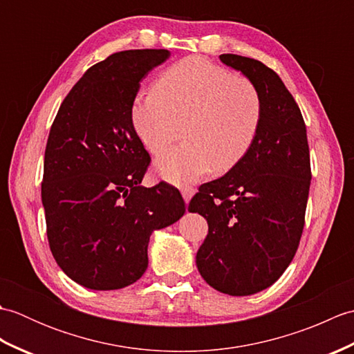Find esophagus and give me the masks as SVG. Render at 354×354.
I'll use <instances>...</instances> for the list:
<instances>
[{"label":"esophagus","instance_id":"obj_1","mask_svg":"<svg viewBox=\"0 0 354 354\" xmlns=\"http://www.w3.org/2000/svg\"><path fill=\"white\" fill-rule=\"evenodd\" d=\"M181 193H183V198H184V201L187 202V204H189L190 199L194 196V193H196V190H194L193 187H183V189H181Z\"/></svg>","mask_w":354,"mask_h":354}]
</instances>
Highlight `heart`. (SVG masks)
Masks as SVG:
<instances>
[{"mask_svg": "<svg viewBox=\"0 0 354 354\" xmlns=\"http://www.w3.org/2000/svg\"><path fill=\"white\" fill-rule=\"evenodd\" d=\"M132 124L149 152H164L155 170L165 181L196 183L213 170L228 171L252 146L261 100L250 80L202 57H185L165 70L155 91L133 99Z\"/></svg>", "mask_w": 354, "mask_h": 354, "instance_id": "b5f03b06", "label": "heart"}]
</instances>
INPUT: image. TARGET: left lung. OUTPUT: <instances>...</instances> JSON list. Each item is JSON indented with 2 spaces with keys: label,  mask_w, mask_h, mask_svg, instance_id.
<instances>
[{
  "label": "left lung",
  "mask_w": 354,
  "mask_h": 354,
  "mask_svg": "<svg viewBox=\"0 0 354 354\" xmlns=\"http://www.w3.org/2000/svg\"><path fill=\"white\" fill-rule=\"evenodd\" d=\"M219 57L259 91L260 127L227 175L199 187L189 212L208 222L196 254L202 278L222 293L245 297L272 286L298 250L312 179L310 153L301 111L278 74L251 57Z\"/></svg>",
  "instance_id": "left-lung-1"
}]
</instances>
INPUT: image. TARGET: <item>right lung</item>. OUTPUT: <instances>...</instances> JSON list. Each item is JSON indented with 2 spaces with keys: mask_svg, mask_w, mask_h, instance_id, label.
Returning a JSON list of instances; mask_svg holds the SVG:
<instances>
[{
  "mask_svg": "<svg viewBox=\"0 0 354 354\" xmlns=\"http://www.w3.org/2000/svg\"><path fill=\"white\" fill-rule=\"evenodd\" d=\"M169 50H126L93 65L65 97L44 158L42 205L53 257L94 290L135 283L155 230L185 213L175 187L140 185L150 156L132 124L140 82Z\"/></svg>",
  "mask_w": 354,
  "mask_h": 354,
  "instance_id": "1",
  "label": "right lung"
}]
</instances>
